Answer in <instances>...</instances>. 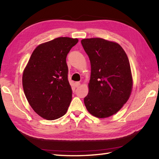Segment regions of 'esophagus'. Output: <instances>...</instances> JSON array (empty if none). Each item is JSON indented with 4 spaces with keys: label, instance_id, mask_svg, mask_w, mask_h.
Returning a JSON list of instances; mask_svg holds the SVG:
<instances>
[{
    "label": "esophagus",
    "instance_id": "1",
    "mask_svg": "<svg viewBox=\"0 0 159 159\" xmlns=\"http://www.w3.org/2000/svg\"><path fill=\"white\" fill-rule=\"evenodd\" d=\"M80 85V83L79 82H76L75 83V87H79Z\"/></svg>",
    "mask_w": 159,
    "mask_h": 159
}]
</instances>
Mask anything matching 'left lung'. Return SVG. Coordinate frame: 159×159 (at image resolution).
<instances>
[{
  "label": "left lung",
  "instance_id": "8db88e82",
  "mask_svg": "<svg viewBox=\"0 0 159 159\" xmlns=\"http://www.w3.org/2000/svg\"><path fill=\"white\" fill-rule=\"evenodd\" d=\"M91 63L89 93L84 103L92 116L105 118L120 111L130 96L133 78L129 60L117 43L102 38L83 39Z\"/></svg>",
  "mask_w": 159,
  "mask_h": 159
}]
</instances>
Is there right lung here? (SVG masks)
I'll return each instance as SVG.
<instances>
[{
    "label": "right lung",
    "instance_id": "right-lung-1",
    "mask_svg": "<svg viewBox=\"0 0 159 159\" xmlns=\"http://www.w3.org/2000/svg\"><path fill=\"white\" fill-rule=\"evenodd\" d=\"M78 39L61 37L39 45L22 75L26 99L39 116L54 120L63 116L72 100L66 57Z\"/></svg>",
    "mask_w": 159,
    "mask_h": 159
}]
</instances>
